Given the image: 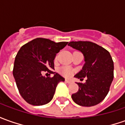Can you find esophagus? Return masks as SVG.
<instances>
[{"mask_svg":"<svg viewBox=\"0 0 125 125\" xmlns=\"http://www.w3.org/2000/svg\"><path fill=\"white\" fill-rule=\"evenodd\" d=\"M65 81H66V83H72V81L69 80V79H66Z\"/></svg>","mask_w":125,"mask_h":125,"instance_id":"obj_1","label":"esophagus"}]
</instances>
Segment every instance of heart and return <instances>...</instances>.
<instances>
[{
    "label": "heart",
    "mask_w": 125,
    "mask_h": 125,
    "mask_svg": "<svg viewBox=\"0 0 125 125\" xmlns=\"http://www.w3.org/2000/svg\"><path fill=\"white\" fill-rule=\"evenodd\" d=\"M59 71L63 75H64L66 77H69L72 74V71H71L70 68H68V67H66V66H63L62 68H61Z\"/></svg>",
    "instance_id": "1"
}]
</instances>
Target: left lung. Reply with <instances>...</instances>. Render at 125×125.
I'll list each match as a JSON object with an SVG mask.
<instances>
[{
    "mask_svg": "<svg viewBox=\"0 0 125 125\" xmlns=\"http://www.w3.org/2000/svg\"><path fill=\"white\" fill-rule=\"evenodd\" d=\"M68 46L83 54L85 64L74 77H87L85 83H77L79 90L72 94L77 105L91 107L104 100L114 79V62L109 52L102 46L88 41L70 42Z\"/></svg>",
    "mask_w": 125,
    "mask_h": 125,
    "instance_id": "1",
    "label": "left lung"
}]
</instances>
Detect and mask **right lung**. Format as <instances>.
I'll list each match as a JSON object with an SVG mask.
<instances>
[{"label": "right lung", "mask_w": 125, "mask_h": 125, "mask_svg": "<svg viewBox=\"0 0 125 125\" xmlns=\"http://www.w3.org/2000/svg\"><path fill=\"white\" fill-rule=\"evenodd\" d=\"M68 43L38 38L23 45L18 52L13 75L20 95L28 103L43 105L52 99L57 84L65 79L50 70L54 69L56 54ZM46 71L54 76H42Z\"/></svg>", "instance_id": "1"}]
</instances>
